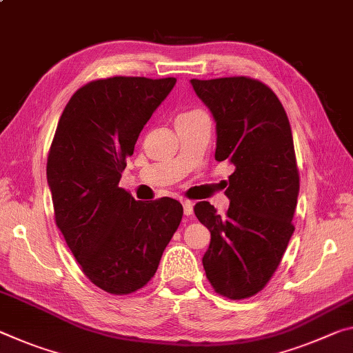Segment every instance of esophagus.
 Masks as SVG:
<instances>
[{
  "mask_svg": "<svg viewBox=\"0 0 353 353\" xmlns=\"http://www.w3.org/2000/svg\"><path fill=\"white\" fill-rule=\"evenodd\" d=\"M182 205H183V214H185V216H190L193 214V204L190 203L188 199H182Z\"/></svg>",
  "mask_w": 353,
  "mask_h": 353,
  "instance_id": "esophagus-1",
  "label": "esophagus"
}]
</instances>
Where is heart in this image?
Segmentation results:
<instances>
[{
  "instance_id": "obj_1",
  "label": "heart",
  "mask_w": 353,
  "mask_h": 353,
  "mask_svg": "<svg viewBox=\"0 0 353 353\" xmlns=\"http://www.w3.org/2000/svg\"><path fill=\"white\" fill-rule=\"evenodd\" d=\"M201 110H192V111H185V113H181L179 114V117L177 119H183V117H188V116H193V114H196V113H199Z\"/></svg>"
}]
</instances>
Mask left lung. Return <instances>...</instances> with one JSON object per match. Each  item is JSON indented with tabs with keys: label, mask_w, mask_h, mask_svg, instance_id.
<instances>
[{
	"label": "left lung",
	"mask_w": 353,
	"mask_h": 353,
	"mask_svg": "<svg viewBox=\"0 0 353 353\" xmlns=\"http://www.w3.org/2000/svg\"><path fill=\"white\" fill-rule=\"evenodd\" d=\"M192 85L216 122L215 160L234 165L226 215L207 201L194 205L210 231L203 265L216 294L243 300L267 286L294 234L300 176L292 132L276 94L259 80L193 78Z\"/></svg>",
	"instance_id": "1"
}]
</instances>
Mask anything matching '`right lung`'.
<instances>
[{
	"label": "right lung",
	"mask_w": 353,
	"mask_h": 353,
	"mask_svg": "<svg viewBox=\"0 0 353 353\" xmlns=\"http://www.w3.org/2000/svg\"><path fill=\"white\" fill-rule=\"evenodd\" d=\"M174 77H110L70 97L47 159L54 221L81 270L105 292H137L155 275L182 221L179 201H137L119 187L139 132Z\"/></svg>",
	"instance_id": "1"
}]
</instances>
